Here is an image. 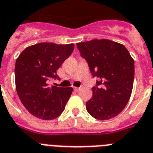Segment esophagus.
<instances>
[{"mask_svg": "<svg viewBox=\"0 0 153 153\" xmlns=\"http://www.w3.org/2000/svg\"><path fill=\"white\" fill-rule=\"evenodd\" d=\"M80 89H81V87H79V88L74 87V90H75V91H79Z\"/></svg>", "mask_w": 153, "mask_h": 153, "instance_id": "34e87169", "label": "esophagus"}]
</instances>
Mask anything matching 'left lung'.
Here are the masks:
<instances>
[{
  "label": "left lung",
  "instance_id": "8db88e82",
  "mask_svg": "<svg viewBox=\"0 0 153 153\" xmlns=\"http://www.w3.org/2000/svg\"><path fill=\"white\" fill-rule=\"evenodd\" d=\"M77 47L92 76L99 78L86 109L99 120L112 119L124 109L132 94L134 60L124 45L108 39L77 43Z\"/></svg>",
  "mask_w": 153,
  "mask_h": 153
}]
</instances>
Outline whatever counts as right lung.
Returning <instances> with one entry per match:
<instances>
[{
    "label": "right lung",
    "mask_w": 153,
    "mask_h": 153,
    "mask_svg": "<svg viewBox=\"0 0 153 153\" xmlns=\"http://www.w3.org/2000/svg\"><path fill=\"white\" fill-rule=\"evenodd\" d=\"M75 45L36 44L26 48L15 63V85L19 99L31 115L51 120L63 112L72 93L71 87L48 86L59 79L57 70L73 52Z\"/></svg>",
    "instance_id": "right-lung-1"
}]
</instances>
